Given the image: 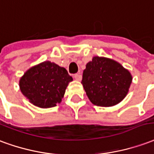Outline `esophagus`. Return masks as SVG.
<instances>
[{
	"label": "esophagus",
	"mask_w": 154,
	"mask_h": 154,
	"mask_svg": "<svg viewBox=\"0 0 154 154\" xmlns=\"http://www.w3.org/2000/svg\"><path fill=\"white\" fill-rule=\"evenodd\" d=\"M74 78L77 81H80L82 79V75L80 73H77V74H75L74 75Z\"/></svg>",
	"instance_id": "obj_1"
}]
</instances>
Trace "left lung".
Returning a JSON list of instances; mask_svg holds the SVG:
<instances>
[{
    "instance_id": "left-lung-1",
    "label": "left lung",
    "mask_w": 154,
    "mask_h": 154,
    "mask_svg": "<svg viewBox=\"0 0 154 154\" xmlns=\"http://www.w3.org/2000/svg\"><path fill=\"white\" fill-rule=\"evenodd\" d=\"M132 82L130 71L117 61L94 57L86 65L82 85L88 99L99 106H115L127 95Z\"/></svg>"
}]
</instances>
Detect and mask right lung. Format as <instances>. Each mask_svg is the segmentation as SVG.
Returning <instances> with one entry per match:
<instances>
[{"mask_svg": "<svg viewBox=\"0 0 154 154\" xmlns=\"http://www.w3.org/2000/svg\"><path fill=\"white\" fill-rule=\"evenodd\" d=\"M72 80L65 68L47 60L24 73L20 79V88L34 106L49 108L61 102L67 86Z\"/></svg>", "mask_w": 154, "mask_h": 154, "instance_id": "right-lung-1", "label": "right lung"}]
</instances>
